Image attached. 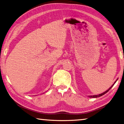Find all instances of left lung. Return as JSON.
Segmentation results:
<instances>
[{"instance_id":"1","label":"left lung","mask_w":124,"mask_h":124,"mask_svg":"<svg viewBox=\"0 0 124 124\" xmlns=\"http://www.w3.org/2000/svg\"><path fill=\"white\" fill-rule=\"evenodd\" d=\"M116 82H115L114 84L113 85H112V86H111L110 87L109 89L108 90H107L106 91H105V92H103V93H101V94H99V95H92V96H89V97L90 98H98V97H101V96H102V95H104V94H106V93L108 92L111 89V88L112 86H114V85L115 84V83H116Z\"/></svg>"}]
</instances>
